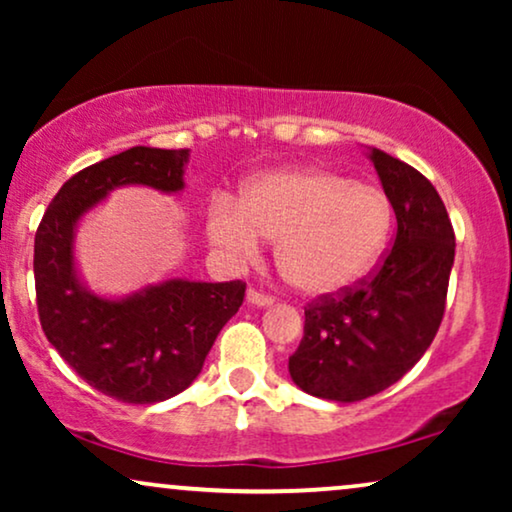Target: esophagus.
<instances>
[{"mask_svg": "<svg viewBox=\"0 0 512 512\" xmlns=\"http://www.w3.org/2000/svg\"><path fill=\"white\" fill-rule=\"evenodd\" d=\"M247 303L254 305V307H272L275 300H272L270 296H263V293H258L254 289H249L247 291Z\"/></svg>", "mask_w": 512, "mask_h": 512, "instance_id": "34e87169", "label": "esophagus"}]
</instances>
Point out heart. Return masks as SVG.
Listing matches in <instances>:
<instances>
[{
	"label": "heart",
	"mask_w": 512,
	"mask_h": 512,
	"mask_svg": "<svg viewBox=\"0 0 512 512\" xmlns=\"http://www.w3.org/2000/svg\"><path fill=\"white\" fill-rule=\"evenodd\" d=\"M394 207L382 188L326 167H291L249 181L242 202L216 195L207 237L233 263L258 258L277 240V265L307 298L345 293L387 249Z\"/></svg>",
	"instance_id": "heart-1"
}]
</instances>
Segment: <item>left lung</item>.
Returning <instances> with one entry per match:
<instances>
[{"instance_id":"obj_1","label":"left lung","mask_w":512,"mask_h":512,"mask_svg":"<svg viewBox=\"0 0 512 512\" xmlns=\"http://www.w3.org/2000/svg\"><path fill=\"white\" fill-rule=\"evenodd\" d=\"M396 214V240L382 268L342 298L305 310V333L289 359L307 394L356 403L401 380L436 338L454 265V230L424 174L366 146Z\"/></svg>"}]
</instances>
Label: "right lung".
Returning <instances> with one entry per match:
<instances>
[{"mask_svg": "<svg viewBox=\"0 0 512 512\" xmlns=\"http://www.w3.org/2000/svg\"><path fill=\"white\" fill-rule=\"evenodd\" d=\"M188 158V149L132 146L86 167L60 188L34 237L37 307L48 342L90 387L123 403L153 405L191 387L244 300L242 282L195 279L102 296L81 275L76 233L83 219L125 186L181 193Z\"/></svg>", "mask_w": 512, "mask_h": 512, "instance_id": "1", "label": "right lung"}]
</instances>
